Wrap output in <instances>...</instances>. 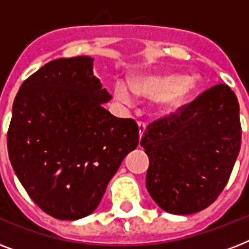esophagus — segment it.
I'll return each mask as SVG.
<instances>
[{
    "mask_svg": "<svg viewBox=\"0 0 249 249\" xmlns=\"http://www.w3.org/2000/svg\"><path fill=\"white\" fill-rule=\"evenodd\" d=\"M138 129H140V138L144 136V133H146V124L144 123H138Z\"/></svg>",
    "mask_w": 249,
    "mask_h": 249,
    "instance_id": "1",
    "label": "esophagus"
}]
</instances>
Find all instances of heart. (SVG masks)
Masks as SVG:
<instances>
[{
    "instance_id": "obj_1",
    "label": "heart",
    "mask_w": 249,
    "mask_h": 249,
    "mask_svg": "<svg viewBox=\"0 0 249 249\" xmlns=\"http://www.w3.org/2000/svg\"><path fill=\"white\" fill-rule=\"evenodd\" d=\"M196 85L195 76L191 75L148 73L134 76L129 81V85L124 81H117L113 88V94L117 101L124 105L132 103L133 94L147 99H155L160 112L172 115L185 105L196 89Z\"/></svg>"
}]
</instances>
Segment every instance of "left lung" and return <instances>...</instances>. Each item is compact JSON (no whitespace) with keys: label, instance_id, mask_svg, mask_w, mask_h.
<instances>
[{"label":"left lung","instance_id":"1","mask_svg":"<svg viewBox=\"0 0 249 249\" xmlns=\"http://www.w3.org/2000/svg\"><path fill=\"white\" fill-rule=\"evenodd\" d=\"M239 103L228 85L205 90L181 112L148 126L146 187L168 213L193 214L212 204L239 155Z\"/></svg>","mask_w":249,"mask_h":249}]
</instances>
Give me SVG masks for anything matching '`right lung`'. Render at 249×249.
<instances>
[{
	"instance_id": "1",
	"label": "right lung",
	"mask_w": 249,
	"mask_h": 249,
	"mask_svg": "<svg viewBox=\"0 0 249 249\" xmlns=\"http://www.w3.org/2000/svg\"><path fill=\"white\" fill-rule=\"evenodd\" d=\"M93 62H49L21 84L13 105V169L31 199L58 220L91 214L140 142L136 121L117 119L102 106L112 97L94 76Z\"/></svg>"
}]
</instances>
